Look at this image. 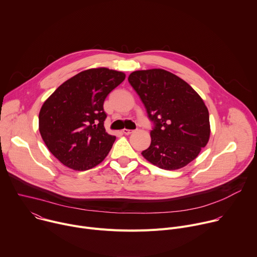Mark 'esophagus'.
Returning a JSON list of instances; mask_svg holds the SVG:
<instances>
[{
	"label": "esophagus",
	"instance_id": "1",
	"mask_svg": "<svg viewBox=\"0 0 257 257\" xmlns=\"http://www.w3.org/2000/svg\"><path fill=\"white\" fill-rule=\"evenodd\" d=\"M123 133H124L125 135H129V134L133 133V130H129V129H123Z\"/></svg>",
	"mask_w": 257,
	"mask_h": 257
}]
</instances>
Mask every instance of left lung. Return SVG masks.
<instances>
[{"mask_svg":"<svg viewBox=\"0 0 257 257\" xmlns=\"http://www.w3.org/2000/svg\"><path fill=\"white\" fill-rule=\"evenodd\" d=\"M155 128L142 157L164 170H178L197 158L210 135L208 109L183 79L164 69L138 70L128 77Z\"/></svg>","mask_w":257,"mask_h":257,"instance_id":"left-lung-1","label":"left lung"}]
</instances>
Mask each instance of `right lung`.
<instances>
[{"mask_svg": "<svg viewBox=\"0 0 257 257\" xmlns=\"http://www.w3.org/2000/svg\"><path fill=\"white\" fill-rule=\"evenodd\" d=\"M125 77L124 72L104 67L84 70L61 84L44 102L40 133L64 166L86 171L105 159L116 136L105 132L103 101Z\"/></svg>", "mask_w": 257, "mask_h": 257, "instance_id": "right-lung-1", "label": "right lung"}]
</instances>
